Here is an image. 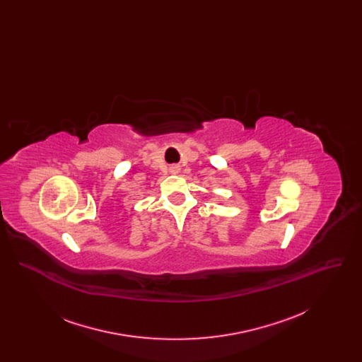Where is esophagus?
<instances>
[{
    "instance_id": "1",
    "label": "esophagus",
    "mask_w": 362,
    "mask_h": 362,
    "mask_svg": "<svg viewBox=\"0 0 362 362\" xmlns=\"http://www.w3.org/2000/svg\"><path fill=\"white\" fill-rule=\"evenodd\" d=\"M173 173H176V171H177V168H176V167H173Z\"/></svg>"
}]
</instances>
